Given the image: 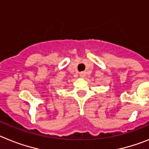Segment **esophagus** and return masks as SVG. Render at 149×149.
Returning a JSON list of instances; mask_svg holds the SVG:
<instances>
[{"label": "esophagus", "mask_w": 149, "mask_h": 149, "mask_svg": "<svg viewBox=\"0 0 149 149\" xmlns=\"http://www.w3.org/2000/svg\"><path fill=\"white\" fill-rule=\"evenodd\" d=\"M79 76H80V77H81V78H85V73H84V72H82V73H80Z\"/></svg>", "instance_id": "34e87169"}]
</instances>
